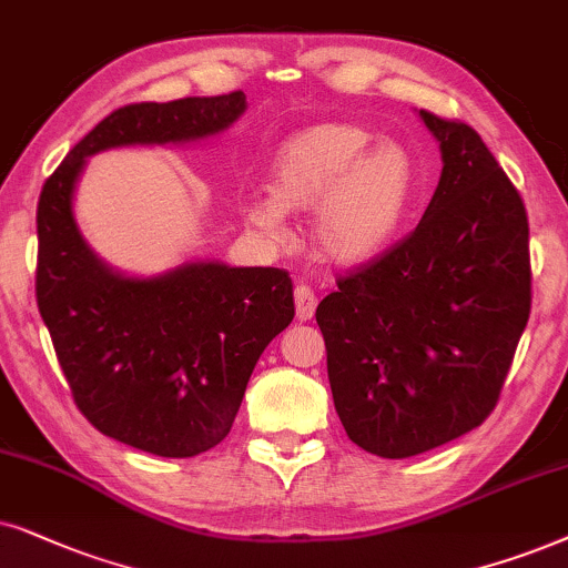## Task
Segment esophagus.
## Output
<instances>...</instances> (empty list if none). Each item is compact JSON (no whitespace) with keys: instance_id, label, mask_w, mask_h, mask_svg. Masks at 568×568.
<instances>
[{"instance_id":"esophagus-1","label":"esophagus","mask_w":568,"mask_h":568,"mask_svg":"<svg viewBox=\"0 0 568 568\" xmlns=\"http://www.w3.org/2000/svg\"><path fill=\"white\" fill-rule=\"evenodd\" d=\"M293 298H296V320L298 322H308L316 312V296L314 291L308 288V285H298L296 293H293Z\"/></svg>"}]
</instances>
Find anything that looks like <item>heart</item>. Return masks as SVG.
Masks as SVG:
<instances>
[{
  "label": "heart",
  "mask_w": 568,
  "mask_h": 568,
  "mask_svg": "<svg viewBox=\"0 0 568 568\" xmlns=\"http://www.w3.org/2000/svg\"><path fill=\"white\" fill-rule=\"evenodd\" d=\"M420 192V169L399 140H376L351 121H322L280 142L270 194H252L244 217L267 239H285L288 213H314V239L337 264H366L403 229Z\"/></svg>",
  "instance_id": "obj_1"
}]
</instances>
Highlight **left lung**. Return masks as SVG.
Segmentation results:
<instances>
[{"instance_id":"obj_1","label":"left lung","mask_w":568,"mask_h":568,"mask_svg":"<svg viewBox=\"0 0 568 568\" xmlns=\"http://www.w3.org/2000/svg\"><path fill=\"white\" fill-rule=\"evenodd\" d=\"M442 176L410 239L316 306L353 444L405 459L480 426L530 320L525 202L480 134L418 111Z\"/></svg>"}]
</instances>
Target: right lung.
<instances>
[{
	"label": "right lung",
	"mask_w": 568,
	"mask_h": 568,
	"mask_svg": "<svg viewBox=\"0 0 568 568\" xmlns=\"http://www.w3.org/2000/svg\"><path fill=\"white\" fill-rule=\"evenodd\" d=\"M244 111L241 90L124 105L70 150L38 200V312L74 403L101 434L158 457L202 455L229 436L256 361L296 314L293 283L285 270L217 260L121 272L82 236L74 192L88 158L200 145Z\"/></svg>",
	"instance_id": "add662e5"
}]
</instances>
